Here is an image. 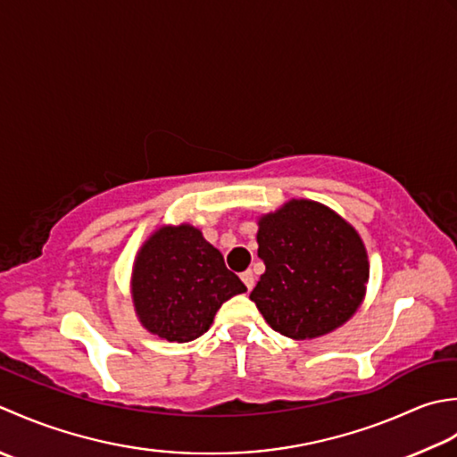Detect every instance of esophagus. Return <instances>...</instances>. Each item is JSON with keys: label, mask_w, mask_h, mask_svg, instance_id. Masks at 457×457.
Instances as JSON below:
<instances>
[{"label": "esophagus", "mask_w": 457, "mask_h": 457, "mask_svg": "<svg viewBox=\"0 0 457 457\" xmlns=\"http://www.w3.org/2000/svg\"><path fill=\"white\" fill-rule=\"evenodd\" d=\"M240 278H242V282H245V286L248 287V290H253V287H254V274H253V270H246V272H242Z\"/></svg>", "instance_id": "obj_1"}]
</instances>
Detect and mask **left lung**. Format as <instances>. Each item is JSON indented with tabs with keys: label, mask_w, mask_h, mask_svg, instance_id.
I'll use <instances>...</instances> for the list:
<instances>
[{
	"label": "left lung",
	"mask_w": 457,
	"mask_h": 457,
	"mask_svg": "<svg viewBox=\"0 0 457 457\" xmlns=\"http://www.w3.org/2000/svg\"><path fill=\"white\" fill-rule=\"evenodd\" d=\"M258 225V256L266 272L250 300L270 328L292 339H312L357 312L369 262L355 228L313 201H290Z\"/></svg>",
	"instance_id": "8db88e82"
}]
</instances>
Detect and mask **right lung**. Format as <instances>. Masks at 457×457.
<instances>
[{
	"label": "right lung",
	"mask_w": 457,
	"mask_h": 457,
	"mask_svg": "<svg viewBox=\"0 0 457 457\" xmlns=\"http://www.w3.org/2000/svg\"><path fill=\"white\" fill-rule=\"evenodd\" d=\"M246 292L215 246L189 225L165 227L137 254L132 294L139 321L162 339L187 343L211 328L228 297Z\"/></svg>",
	"instance_id": "add662e5"
}]
</instances>
